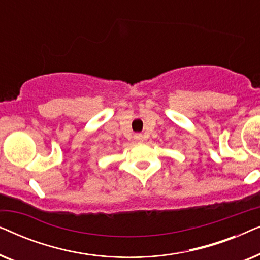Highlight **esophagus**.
<instances>
[{"instance_id":"1","label":"esophagus","mask_w":260,"mask_h":260,"mask_svg":"<svg viewBox=\"0 0 260 260\" xmlns=\"http://www.w3.org/2000/svg\"><path fill=\"white\" fill-rule=\"evenodd\" d=\"M135 140L143 141V136H142V134H136V135H135Z\"/></svg>"}]
</instances>
